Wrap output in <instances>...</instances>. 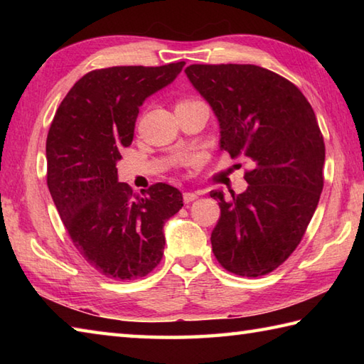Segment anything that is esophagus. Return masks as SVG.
I'll use <instances>...</instances> for the list:
<instances>
[{"label":"esophagus","instance_id":"esophagus-1","mask_svg":"<svg viewBox=\"0 0 364 364\" xmlns=\"http://www.w3.org/2000/svg\"><path fill=\"white\" fill-rule=\"evenodd\" d=\"M197 198H198V192H184V194H183L184 203H191V202H194V200H197Z\"/></svg>","mask_w":364,"mask_h":364}]
</instances>
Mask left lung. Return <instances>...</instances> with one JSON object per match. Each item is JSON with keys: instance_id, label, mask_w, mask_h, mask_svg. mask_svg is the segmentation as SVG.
I'll return each instance as SVG.
<instances>
[{"instance_id": "1", "label": "left lung", "mask_w": 364, "mask_h": 364, "mask_svg": "<svg viewBox=\"0 0 364 364\" xmlns=\"http://www.w3.org/2000/svg\"><path fill=\"white\" fill-rule=\"evenodd\" d=\"M184 72L219 120L220 149L252 166L242 194L211 191L220 206L214 257L236 275H266L296 250L319 203L326 145L313 107L291 81L258 65Z\"/></svg>"}]
</instances>
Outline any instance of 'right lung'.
Here are the masks:
<instances>
[{"mask_svg": "<svg viewBox=\"0 0 364 364\" xmlns=\"http://www.w3.org/2000/svg\"><path fill=\"white\" fill-rule=\"evenodd\" d=\"M184 64L89 72L51 122L46 184L53 202L84 259L115 280L145 277L159 264L162 228L183 206L181 192L166 183L134 194L119 183L115 164L133 142L139 106L168 86Z\"/></svg>", "mask_w": 364, "mask_h": 364, "instance_id": "add662e5", "label": "right lung"}]
</instances>
